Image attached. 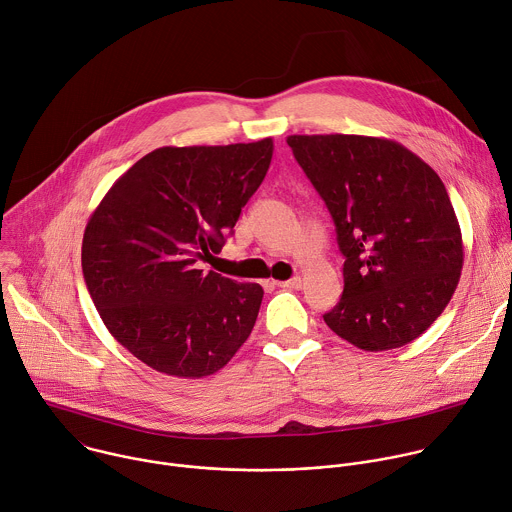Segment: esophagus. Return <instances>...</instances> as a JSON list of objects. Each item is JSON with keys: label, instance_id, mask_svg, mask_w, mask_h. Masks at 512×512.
<instances>
[{"label": "esophagus", "instance_id": "esophagus-1", "mask_svg": "<svg viewBox=\"0 0 512 512\" xmlns=\"http://www.w3.org/2000/svg\"><path fill=\"white\" fill-rule=\"evenodd\" d=\"M280 288H294V290H298L300 286H302V278L300 276H294V278H290V280H284V282H276Z\"/></svg>", "mask_w": 512, "mask_h": 512}]
</instances>
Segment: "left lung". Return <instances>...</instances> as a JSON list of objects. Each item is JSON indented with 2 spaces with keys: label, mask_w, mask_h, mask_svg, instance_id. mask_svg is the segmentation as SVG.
<instances>
[{
  "label": "left lung",
  "mask_w": 512,
  "mask_h": 512,
  "mask_svg": "<svg viewBox=\"0 0 512 512\" xmlns=\"http://www.w3.org/2000/svg\"><path fill=\"white\" fill-rule=\"evenodd\" d=\"M294 159L333 216L343 296L323 319L363 351L418 339L446 309L464 264L438 173L403 145L363 135H290Z\"/></svg>",
  "instance_id": "1"
}]
</instances>
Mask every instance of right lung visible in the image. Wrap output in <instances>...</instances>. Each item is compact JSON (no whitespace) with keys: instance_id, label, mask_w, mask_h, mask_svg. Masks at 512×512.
I'll use <instances>...</instances> for the list:
<instances>
[{"instance_id":"add662e5","label":"right lung","mask_w":512,"mask_h":512,"mask_svg":"<svg viewBox=\"0 0 512 512\" xmlns=\"http://www.w3.org/2000/svg\"><path fill=\"white\" fill-rule=\"evenodd\" d=\"M274 143L161 147L107 191L82 238V274L109 333L139 361L183 379L214 375L250 337L264 290L212 258L260 187Z\"/></svg>"}]
</instances>
